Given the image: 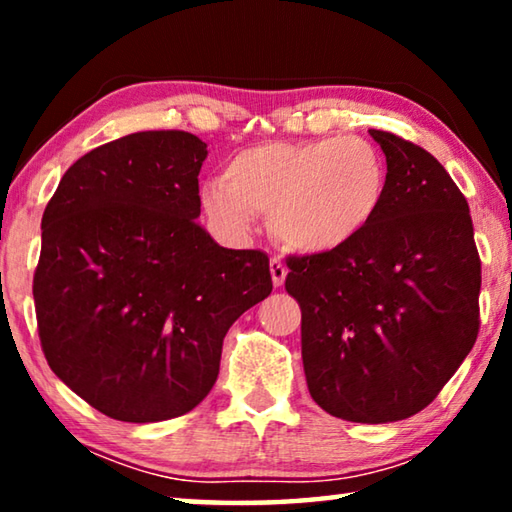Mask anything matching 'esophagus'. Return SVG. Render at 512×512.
<instances>
[{
    "label": "esophagus",
    "instance_id": "obj_1",
    "mask_svg": "<svg viewBox=\"0 0 512 512\" xmlns=\"http://www.w3.org/2000/svg\"><path fill=\"white\" fill-rule=\"evenodd\" d=\"M287 266H284V262L280 257H273L271 259V277H273V284L275 287H282L284 280H287Z\"/></svg>",
    "mask_w": 512,
    "mask_h": 512
}]
</instances>
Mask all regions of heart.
Returning <instances> with one entry per match:
<instances>
[{
	"label": "heart",
	"mask_w": 512,
	"mask_h": 512,
	"mask_svg": "<svg viewBox=\"0 0 512 512\" xmlns=\"http://www.w3.org/2000/svg\"><path fill=\"white\" fill-rule=\"evenodd\" d=\"M388 192L386 160L363 137L264 142L225 162L203 187V207L235 235L271 214L273 237L298 253H332L366 232Z\"/></svg>",
	"instance_id": "obj_1"
}]
</instances>
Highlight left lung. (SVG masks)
<instances>
[{"instance_id":"obj_1","label":"left lung","mask_w":512,"mask_h":512,"mask_svg":"<svg viewBox=\"0 0 512 512\" xmlns=\"http://www.w3.org/2000/svg\"><path fill=\"white\" fill-rule=\"evenodd\" d=\"M388 192L375 223L332 253L289 257L309 393L350 422L429 406L479 334L481 259L470 207L422 146L370 128Z\"/></svg>"}]
</instances>
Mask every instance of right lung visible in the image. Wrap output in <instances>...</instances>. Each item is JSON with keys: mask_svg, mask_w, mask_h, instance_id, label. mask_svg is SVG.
Returning <instances> with one entry per match:
<instances>
[{"mask_svg": "<svg viewBox=\"0 0 512 512\" xmlns=\"http://www.w3.org/2000/svg\"><path fill=\"white\" fill-rule=\"evenodd\" d=\"M207 144L144 131L85 153L42 214L33 275L49 368L94 409L160 422L201 404L230 325L273 291L262 250L207 235Z\"/></svg>", "mask_w": 512, "mask_h": 512, "instance_id": "add662e5", "label": "right lung"}]
</instances>
